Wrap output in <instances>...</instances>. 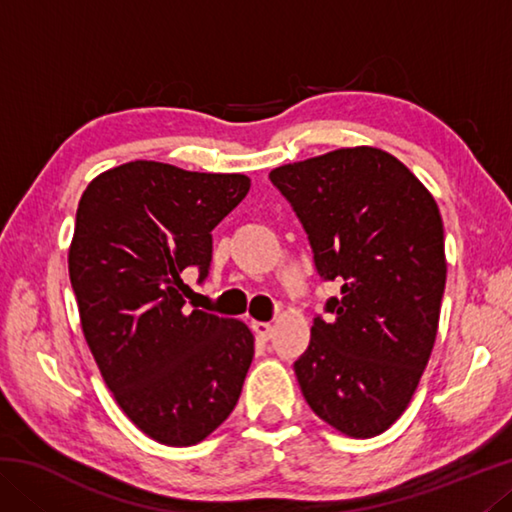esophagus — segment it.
Masks as SVG:
<instances>
[{
  "mask_svg": "<svg viewBox=\"0 0 512 512\" xmlns=\"http://www.w3.org/2000/svg\"><path fill=\"white\" fill-rule=\"evenodd\" d=\"M253 332L257 334V339L268 341V339H271V334H273V325L271 323H262V320H255Z\"/></svg>",
  "mask_w": 512,
  "mask_h": 512,
  "instance_id": "esophagus-1",
  "label": "esophagus"
}]
</instances>
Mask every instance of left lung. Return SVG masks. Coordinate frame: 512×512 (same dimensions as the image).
<instances>
[{"instance_id":"8db88e82","label":"left lung","mask_w":512,"mask_h":512,"mask_svg":"<svg viewBox=\"0 0 512 512\" xmlns=\"http://www.w3.org/2000/svg\"><path fill=\"white\" fill-rule=\"evenodd\" d=\"M305 228L316 271L339 282L293 363L320 420L350 438L406 411L438 334L447 262L438 205L395 155L336 149L268 173Z\"/></svg>"}]
</instances>
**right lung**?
I'll return each instance as SVG.
<instances>
[{"label":"right lung","instance_id":"1","mask_svg":"<svg viewBox=\"0 0 512 512\" xmlns=\"http://www.w3.org/2000/svg\"><path fill=\"white\" fill-rule=\"evenodd\" d=\"M244 173L135 160L99 173L76 210L69 280L83 336L119 409L169 447L205 440L237 406L255 354L248 325L185 309L212 230L244 201Z\"/></svg>","mask_w":512,"mask_h":512}]
</instances>
